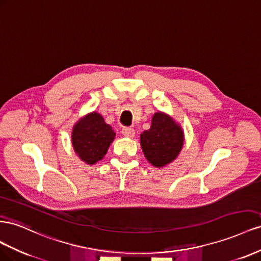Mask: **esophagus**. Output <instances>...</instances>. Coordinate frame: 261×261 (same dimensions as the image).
Returning a JSON list of instances; mask_svg holds the SVG:
<instances>
[{
    "instance_id": "34e87169",
    "label": "esophagus",
    "mask_w": 261,
    "mask_h": 261,
    "mask_svg": "<svg viewBox=\"0 0 261 261\" xmlns=\"http://www.w3.org/2000/svg\"><path fill=\"white\" fill-rule=\"evenodd\" d=\"M121 133L124 137H128V138H133L136 136L135 129L129 128V126H124V128L121 130Z\"/></svg>"
}]
</instances>
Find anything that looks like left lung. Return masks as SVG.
Wrapping results in <instances>:
<instances>
[{"label": "left lung", "instance_id": "1", "mask_svg": "<svg viewBox=\"0 0 261 261\" xmlns=\"http://www.w3.org/2000/svg\"><path fill=\"white\" fill-rule=\"evenodd\" d=\"M141 146L146 160L156 167L172 163L184 144L181 128L165 114L156 113L151 128L141 135Z\"/></svg>", "mask_w": 261, "mask_h": 261}]
</instances>
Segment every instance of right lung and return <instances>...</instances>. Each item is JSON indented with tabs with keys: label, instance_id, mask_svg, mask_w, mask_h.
Instances as JSON below:
<instances>
[{
	"label": "right lung",
	"instance_id": "right-lung-1",
	"mask_svg": "<svg viewBox=\"0 0 261 261\" xmlns=\"http://www.w3.org/2000/svg\"><path fill=\"white\" fill-rule=\"evenodd\" d=\"M115 136L114 130L103 121V118L97 113H92L74 126L72 144L82 161L95 164L105 156Z\"/></svg>",
	"mask_w": 261,
	"mask_h": 261
}]
</instances>
